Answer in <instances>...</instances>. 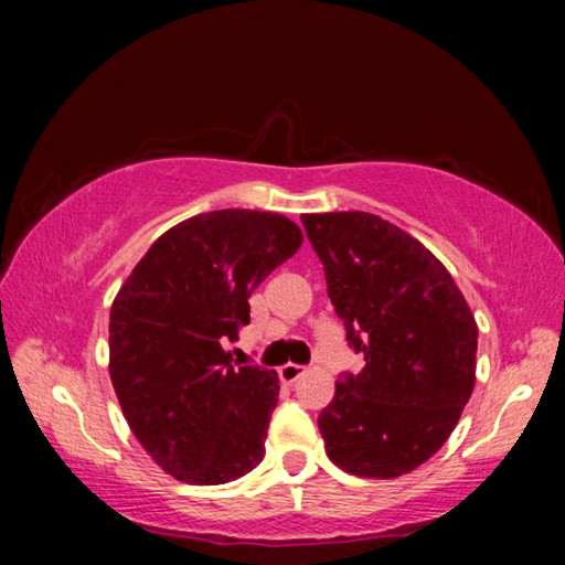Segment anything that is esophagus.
Segmentation results:
<instances>
[{
    "label": "esophagus",
    "instance_id": "1",
    "mask_svg": "<svg viewBox=\"0 0 565 565\" xmlns=\"http://www.w3.org/2000/svg\"><path fill=\"white\" fill-rule=\"evenodd\" d=\"M303 376V366L299 363H286V366L279 369V379L284 384H294V381H299Z\"/></svg>",
    "mask_w": 565,
    "mask_h": 565
}]
</instances>
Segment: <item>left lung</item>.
<instances>
[{
    "mask_svg": "<svg viewBox=\"0 0 565 565\" xmlns=\"http://www.w3.org/2000/svg\"><path fill=\"white\" fill-rule=\"evenodd\" d=\"M329 299L363 353L319 414L327 456L347 473L396 478L426 463L476 384L478 327L446 266L369 212L303 214Z\"/></svg>",
    "mask_w": 565,
    "mask_h": 565,
    "instance_id": "left-lung-1",
    "label": "left lung"
}]
</instances>
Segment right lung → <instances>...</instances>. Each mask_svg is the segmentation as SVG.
Segmentation results:
<instances>
[{"label":"right lung","instance_id":"obj_1","mask_svg":"<svg viewBox=\"0 0 565 565\" xmlns=\"http://www.w3.org/2000/svg\"><path fill=\"white\" fill-rule=\"evenodd\" d=\"M301 242L281 214L222 209L171 226L121 284L111 384L131 434L179 481L218 486L262 463L279 379L234 369L224 341L238 339L248 296Z\"/></svg>","mask_w":565,"mask_h":565}]
</instances>
